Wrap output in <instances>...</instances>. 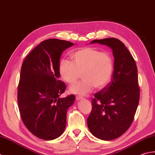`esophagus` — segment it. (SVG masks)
<instances>
[{
    "label": "esophagus",
    "mask_w": 155,
    "mask_h": 155,
    "mask_svg": "<svg viewBox=\"0 0 155 155\" xmlns=\"http://www.w3.org/2000/svg\"><path fill=\"white\" fill-rule=\"evenodd\" d=\"M75 98H76V100H77L78 101H79V100L83 99V97L80 96H75Z\"/></svg>",
    "instance_id": "34e87169"
}]
</instances>
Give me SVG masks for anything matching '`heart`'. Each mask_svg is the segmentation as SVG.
<instances>
[{"mask_svg":"<svg viewBox=\"0 0 155 155\" xmlns=\"http://www.w3.org/2000/svg\"><path fill=\"white\" fill-rule=\"evenodd\" d=\"M72 61L62 59L59 64L60 76L69 84L77 81L80 73L83 80L69 88L71 93L86 96L96 88L109 83L114 72V59L108 52L92 47H83L71 53Z\"/></svg>","mask_w":155,"mask_h":155,"instance_id":"heart-1","label":"heart"}]
</instances>
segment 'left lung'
Listing matches in <instances>:
<instances>
[{
    "label": "left lung",
    "instance_id": "left-lung-1",
    "mask_svg": "<svg viewBox=\"0 0 155 155\" xmlns=\"http://www.w3.org/2000/svg\"><path fill=\"white\" fill-rule=\"evenodd\" d=\"M112 49L114 58L111 82L94 94L87 124L91 133L103 140L120 137L130 128L140 99L137 67L124 44L116 38L94 40Z\"/></svg>",
    "mask_w": 155,
    "mask_h": 155
}]
</instances>
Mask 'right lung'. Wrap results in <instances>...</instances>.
Segmentation results:
<instances>
[{
  "instance_id": "1",
  "label": "right lung",
  "mask_w": 155,
  "mask_h": 155,
  "mask_svg": "<svg viewBox=\"0 0 155 155\" xmlns=\"http://www.w3.org/2000/svg\"><path fill=\"white\" fill-rule=\"evenodd\" d=\"M74 45L58 39L43 41L22 64L17 92L21 117L28 130L41 139H55L65 130L67 111L75 96L59 97L66 86L58 80L59 64L62 52Z\"/></svg>"
}]
</instances>
